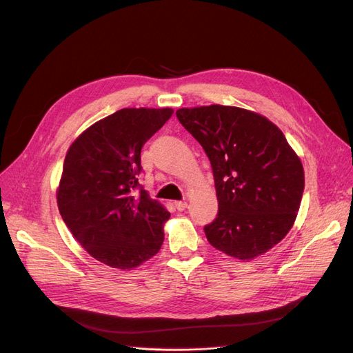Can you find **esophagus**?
<instances>
[{"instance_id":"esophagus-1","label":"esophagus","mask_w":353,"mask_h":353,"mask_svg":"<svg viewBox=\"0 0 353 353\" xmlns=\"http://www.w3.org/2000/svg\"><path fill=\"white\" fill-rule=\"evenodd\" d=\"M175 208L181 212L187 208V201H175Z\"/></svg>"}]
</instances>
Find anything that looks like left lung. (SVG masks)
<instances>
[{"instance_id":"obj_1","label":"left lung","mask_w":353,"mask_h":353,"mask_svg":"<svg viewBox=\"0 0 353 353\" xmlns=\"http://www.w3.org/2000/svg\"><path fill=\"white\" fill-rule=\"evenodd\" d=\"M176 117L213 169L219 209L208 241L240 261L271 250L292 230L305 188L301 157L280 128L236 105L184 108Z\"/></svg>"}]
</instances>
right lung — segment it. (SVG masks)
<instances>
[{
    "instance_id": "1",
    "label": "right lung",
    "mask_w": 353,
    "mask_h": 353,
    "mask_svg": "<svg viewBox=\"0 0 353 353\" xmlns=\"http://www.w3.org/2000/svg\"><path fill=\"white\" fill-rule=\"evenodd\" d=\"M172 113L117 110L79 134L66 153L56 193L60 215L82 248L110 268H137L162 248L170 213L135 188L141 148Z\"/></svg>"
}]
</instances>
